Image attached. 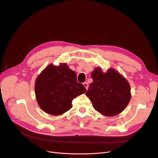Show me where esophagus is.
Returning a JSON list of instances; mask_svg holds the SVG:
<instances>
[{
    "instance_id": "34e87169",
    "label": "esophagus",
    "mask_w": 158,
    "mask_h": 158,
    "mask_svg": "<svg viewBox=\"0 0 158 158\" xmlns=\"http://www.w3.org/2000/svg\"><path fill=\"white\" fill-rule=\"evenodd\" d=\"M83 85H84V86L86 88V89H88V83L87 82H84V84H83Z\"/></svg>"
}]
</instances>
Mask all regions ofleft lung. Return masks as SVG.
<instances>
[{
  "label": "left lung",
  "mask_w": 158,
  "mask_h": 158,
  "mask_svg": "<svg viewBox=\"0 0 158 158\" xmlns=\"http://www.w3.org/2000/svg\"><path fill=\"white\" fill-rule=\"evenodd\" d=\"M91 76L93 82L85 95L94 108L103 115L112 117L121 113L130 102L131 86L128 81L113 69L103 73L102 68H95Z\"/></svg>",
  "instance_id": "left-lung-1"
}]
</instances>
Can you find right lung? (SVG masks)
Masks as SVG:
<instances>
[{
	"label": "right lung",
	"instance_id": "add662e5",
	"mask_svg": "<svg viewBox=\"0 0 158 158\" xmlns=\"http://www.w3.org/2000/svg\"><path fill=\"white\" fill-rule=\"evenodd\" d=\"M86 92L77 82L76 74L66 63L50 64L37 76L35 94L38 105L45 113L60 115L73 107L74 98Z\"/></svg>",
	"mask_w": 158,
	"mask_h": 158
}]
</instances>
